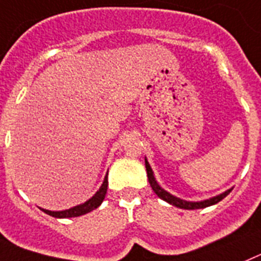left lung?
Returning a JSON list of instances; mask_svg holds the SVG:
<instances>
[{
	"instance_id": "left-lung-1",
	"label": "left lung",
	"mask_w": 261,
	"mask_h": 261,
	"mask_svg": "<svg viewBox=\"0 0 261 261\" xmlns=\"http://www.w3.org/2000/svg\"><path fill=\"white\" fill-rule=\"evenodd\" d=\"M146 169H147V176H148L149 185H151V188H152L153 192H155V193L158 194V196L160 197L162 199L167 201V202L171 203V205L176 206V207H180V209H187V210L203 209V207H207V206H212V205H215V203H218L219 201H222V199L225 198V197L231 192V189H228V190H226L225 193L219 194V196H217V197H213V198H210V199L201 201V202H188V201H184V199H180V198H177V197L172 196V194H169L168 192H165L163 188L159 187V184L156 182L155 177H153L152 169H151V167H149V164L147 160H146Z\"/></svg>"
}]
</instances>
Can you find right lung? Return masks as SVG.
<instances>
[{
	"mask_svg": "<svg viewBox=\"0 0 261 261\" xmlns=\"http://www.w3.org/2000/svg\"><path fill=\"white\" fill-rule=\"evenodd\" d=\"M106 190H108V174H106L105 180H103V184L101 185L99 190L97 192L89 201H87L83 205L74 206L72 209L63 210V212H49V210L42 209L46 214L51 215V217H55V218H72V217H80V215L87 214V213L92 212V210L97 209L101 203H102L103 198L106 196Z\"/></svg>",
	"mask_w": 261,
	"mask_h": 261,
	"instance_id": "right-lung-1",
	"label": "right lung"
}]
</instances>
